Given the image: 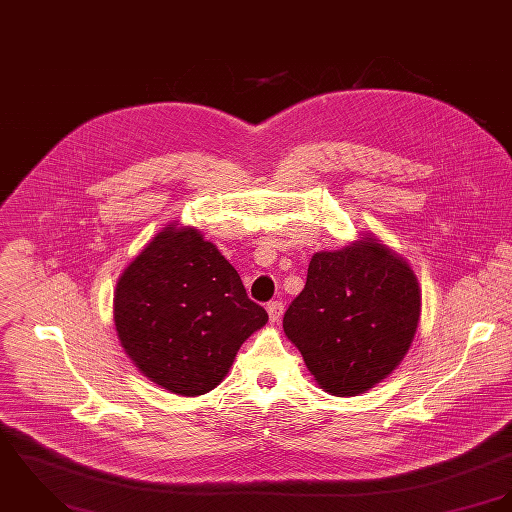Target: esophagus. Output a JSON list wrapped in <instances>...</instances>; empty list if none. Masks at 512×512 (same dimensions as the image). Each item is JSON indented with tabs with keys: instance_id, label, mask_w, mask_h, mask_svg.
Masks as SVG:
<instances>
[{
	"instance_id": "esophagus-1",
	"label": "esophagus",
	"mask_w": 512,
	"mask_h": 512,
	"mask_svg": "<svg viewBox=\"0 0 512 512\" xmlns=\"http://www.w3.org/2000/svg\"><path fill=\"white\" fill-rule=\"evenodd\" d=\"M267 312H269L271 322H279L284 312L283 302H281V300H271V302L267 304Z\"/></svg>"
}]
</instances>
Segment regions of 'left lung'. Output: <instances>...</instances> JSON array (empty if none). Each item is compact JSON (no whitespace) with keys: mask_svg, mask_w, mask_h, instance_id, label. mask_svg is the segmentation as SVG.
<instances>
[{"mask_svg":"<svg viewBox=\"0 0 512 512\" xmlns=\"http://www.w3.org/2000/svg\"><path fill=\"white\" fill-rule=\"evenodd\" d=\"M418 318L420 288L412 269L365 237L312 257L283 328L326 393L355 397L393 373Z\"/></svg>","mask_w":512,"mask_h":512,"instance_id":"left-lung-1","label":"left lung"}]
</instances>
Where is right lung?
<instances>
[{
    "label": "right lung",
    "instance_id": "obj_1",
    "mask_svg": "<svg viewBox=\"0 0 512 512\" xmlns=\"http://www.w3.org/2000/svg\"><path fill=\"white\" fill-rule=\"evenodd\" d=\"M114 320L145 377L198 397L222 383L241 343L269 316L214 243L196 229L167 228L117 281Z\"/></svg>",
    "mask_w": 512,
    "mask_h": 512
}]
</instances>
